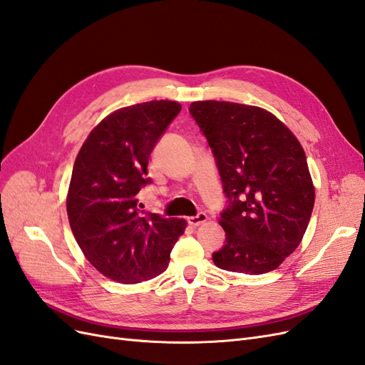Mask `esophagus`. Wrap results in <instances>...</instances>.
Instances as JSON below:
<instances>
[{
	"label": "esophagus",
	"mask_w": 365,
	"mask_h": 365,
	"mask_svg": "<svg viewBox=\"0 0 365 365\" xmlns=\"http://www.w3.org/2000/svg\"><path fill=\"white\" fill-rule=\"evenodd\" d=\"M207 219L208 217H207L205 213H200V215H196V216H192V217L187 219V222H189V225H192V227H197V225L207 222Z\"/></svg>",
	"instance_id": "1"
}]
</instances>
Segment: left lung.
<instances>
[{"mask_svg": "<svg viewBox=\"0 0 365 365\" xmlns=\"http://www.w3.org/2000/svg\"><path fill=\"white\" fill-rule=\"evenodd\" d=\"M190 113L213 149L230 205L219 217L227 242L217 268L259 275L300 245L315 189L306 153L291 129L259 106L200 101Z\"/></svg>", "mask_w": 365, "mask_h": 365, "instance_id": "8db88e82", "label": "left lung"}]
</instances>
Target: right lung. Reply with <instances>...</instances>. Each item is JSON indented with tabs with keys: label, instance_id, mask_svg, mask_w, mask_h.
I'll return each mask as SVG.
<instances>
[{
	"label": "right lung",
	"instance_id": "1",
	"mask_svg": "<svg viewBox=\"0 0 365 365\" xmlns=\"http://www.w3.org/2000/svg\"><path fill=\"white\" fill-rule=\"evenodd\" d=\"M181 103L150 101L106 115L77 153L67 213L83 256L105 277L132 284L169 267L184 219L141 213L137 193L150 180L149 155Z\"/></svg>",
	"mask_w": 365,
	"mask_h": 365
}]
</instances>
